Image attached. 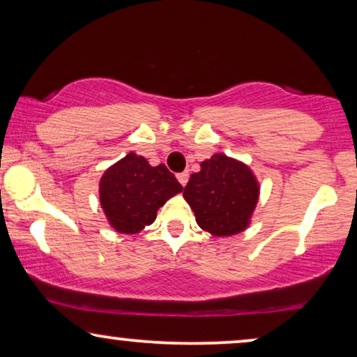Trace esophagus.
Listing matches in <instances>:
<instances>
[{"label":"esophagus","mask_w":357,"mask_h":357,"mask_svg":"<svg viewBox=\"0 0 357 357\" xmlns=\"http://www.w3.org/2000/svg\"><path fill=\"white\" fill-rule=\"evenodd\" d=\"M177 178H178V182H180V185H187V182H188V172H182V174H178L177 175Z\"/></svg>","instance_id":"1"}]
</instances>
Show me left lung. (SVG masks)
<instances>
[{"label":"left lung","mask_w":357,"mask_h":357,"mask_svg":"<svg viewBox=\"0 0 357 357\" xmlns=\"http://www.w3.org/2000/svg\"><path fill=\"white\" fill-rule=\"evenodd\" d=\"M260 187L248 165L214 154L192 174L183 197L198 226L211 236L226 237L245 231L258 203Z\"/></svg>","instance_id":"1"}]
</instances>
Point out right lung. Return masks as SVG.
<instances>
[{
	"mask_svg": "<svg viewBox=\"0 0 357 357\" xmlns=\"http://www.w3.org/2000/svg\"><path fill=\"white\" fill-rule=\"evenodd\" d=\"M182 190L164 164L153 167L143 155L130 153L102 175L100 206L116 232L138 234L153 224L158 209Z\"/></svg>",
	"mask_w": 357,
	"mask_h": 357,
	"instance_id": "right-lung-1",
	"label": "right lung"
}]
</instances>
